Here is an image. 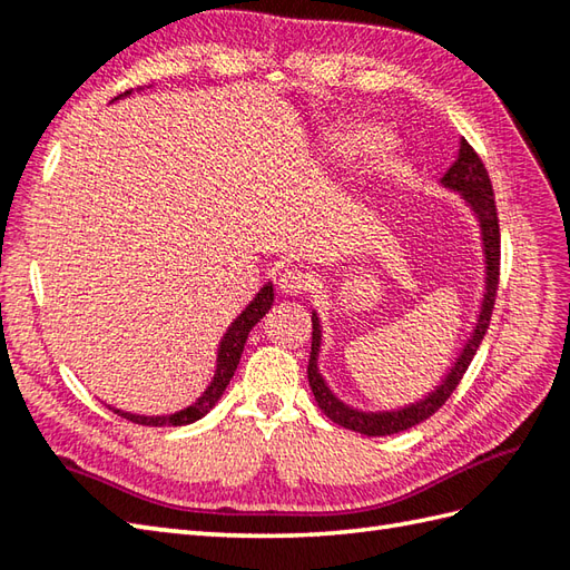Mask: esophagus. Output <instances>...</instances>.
I'll list each match as a JSON object with an SVG mask.
<instances>
[{
	"instance_id": "obj_1",
	"label": "esophagus",
	"mask_w": 570,
	"mask_h": 570,
	"mask_svg": "<svg viewBox=\"0 0 570 570\" xmlns=\"http://www.w3.org/2000/svg\"><path fill=\"white\" fill-rule=\"evenodd\" d=\"M276 286L286 296H298L308 288V274H303L301 269H282L276 276Z\"/></svg>"
}]
</instances>
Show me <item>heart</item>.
<instances>
[{"mask_svg":"<svg viewBox=\"0 0 570 570\" xmlns=\"http://www.w3.org/2000/svg\"><path fill=\"white\" fill-rule=\"evenodd\" d=\"M330 150L340 160H352V157L366 153V165L379 175H389L401 163V142L389 136L376 124L354 121L340 128L330 140Z\"/></svg>","mask_w":570,"mask_h":570,"instance_id":"obj_1","label":"heart"}]
</instances>
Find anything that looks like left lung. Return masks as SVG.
<instances>
[{
	"mask_svg": "<svg viewBox=\"0 0 570 570\" xmlns=\"http://www.w3.org/2000/svg\"><path fill=\"white\" fill-rule=\"evenodd\" d=\"M440 184L449 191H456L461 196V202L471 208L475 220H479L481 247H483V298H481L479 317H475L473 330L469 333L464 347H461L452 368H449L444 379L436 383L428 395H422L420 401L410 405L393 407V410H376L374 413V410H360L342 403L337 395L330 391L327 381L321 374V364H317V356H321V347H323V325H321V317H317V313L313 311V345H311V360H308L311 391L315 395L317 407H321L330 420L337 422V425L347 428L352 432H360L366 436H386V434L415 428L417 422L434 415L436 410L446 403L449 395L454 393L461 376L466 374L473 354L479 350L488 325H491V313H493L495 291H498V274H500L498 272L500 269V228H498L491 179H488V171L481 163V157L473 153V148L464 138L459 140L456 160L446 169V175L442 177Z\"/></svg>",
	"mask_w": 570,
	"mask_h": 570,
	"instance_id": "left-lung-1",
	"label": "left lung"
}]
</instances>
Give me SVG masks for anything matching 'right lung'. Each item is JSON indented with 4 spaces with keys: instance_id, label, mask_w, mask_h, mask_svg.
<instances>
[{
    "instance_id": "add662e5",
    "label": "right lung",
    "mask_w": 570,
    "mask_h": 570,
    "mask_svg": "<svg viewBox=\"0 0 570 570\" xmlns=\"http://www.w3.org/2000/svg\"><path fill=\"white\" fill-rule=\"evenodd\" d=\"M130 91H134V89L124 91V95H118L116 99L128 97ZM272 306H274V286H272V282H267L257 291V296L247 303L245 311L235 317L230 327L225 330L223 340L218 342L214 379H210L208 389L202 395H198V399L191 405H187L184 410H177V413H171V415H136V413H126V410H118V407H111V405H109V410H114L116 415H121L130 422H136V425H148V428H169V425L181 428V425H191V422L202 420L208 413V410L220 401L223 391L228 389L235 368H237V364H240V356H243L249 330H253L264 315H267V311Z\"/></svg>"
}]
</instances>
